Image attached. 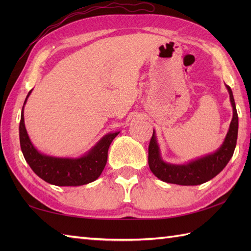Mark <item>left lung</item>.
Returning <instances> with one entry per match:
<instances>
[{
    "label": "left lung",
    "mask_w": 251,
    "mask_h": 251,
    "mask_svg": "<svg viewBox=\"0 0 251 251\" xmlns=\"http://www.w3.org/2000/svg\"><path fill=\"white\" fill-rule=\"evenodd\" d=\"M226 86L230 94L233 119L225 141L215 153L208 154L206 156L200 157L195 161L183 165L166 163L163 161L161 156L155 132L153 130L150 145H149V167L158 179H161L164 182L180 185L201 184L216 177L230 162L237 141L238 115L232 89L227 85Z\"/></svg>",
    "instance_id": "left-lung-1"
}]
</instances>
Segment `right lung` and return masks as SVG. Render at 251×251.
<instances>
[{
	"label": "right lung",
	"mask_w": 251,
	"mask_h": 251,
	"mask_svg": "<svg viewBox=\"0 0 251 251\" xmlns=\"http://www.w3.org/2000/svg\"><path fill=\"white\" fill-rule=\"evenodd\" d=\"M30 90L25 100L30 96ZM24 106L19 124V139L21 151L31 169L46 182L58 186H77L93 182L98 179L108 161V150L120 131L103 136L85 155L77 158L54 157L42 154L32 145L26 134L24 119Z\"/></svg>",
	"instance_id": "add662e5"
}]
</instances>
